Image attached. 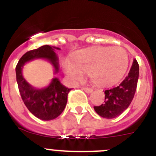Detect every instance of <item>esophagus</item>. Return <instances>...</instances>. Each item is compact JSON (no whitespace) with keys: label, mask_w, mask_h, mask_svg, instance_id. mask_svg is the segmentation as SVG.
I'll return each instance as SVG.
<instances>
[{"label":"esophagus","mask_w":156,"mask_h":156,"mask_svg":"<svg viewBox=\"0 0 156 156\" xmlns=\"http://www.w3.org/2000/svg\"><path fill=\"white\" fill-rule=\"evenodd\" d=\"M83 90H84L86 93H88V94H90V93H91V92H93V89H92V88L83 87Z\"/></svg>","instance_id":"34e87169"}]
</instances>
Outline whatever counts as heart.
<instances>
[{"label": "heart", "instance_id": "obj_1", "mask_svg": "<svg viewBox=\"0 0 156 156\" xmlns=\"http://www.w3.org/2000/svg\"><path fill=\"white\" fill-rule=\"evenodd\" d=\"M74 62L65 59V73L73 81L82 80L90 74L92 82L98 86H109L119 80L129 65V57L120 47H96L83 49L74 55Z\"/></svg>", "mask_w": 156, "mask_h": 156}]
</instances>
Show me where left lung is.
<instances>
[{
	"mask_svg": "<svg viewBox=\"0 0 156 156\" xmlns=\"http://www.w3.org/2000/svg\"><path fill=\"white\" fill-rule=\"evenodd\" d=\"M139 76V65L136 59L127 76L123 80L112 88L105 90L104 103L94 106L95 112L106 119H113L123 112L131 103L134 97Z\"/></svg>",
	"mask_w": 156,
	"mask_h": 156,
	"instance_id": "left-lung-1",
	"label": "left lung"
}]
</instances>
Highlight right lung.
Here are the masks:
<instances>
[{
	"label": "right lung",
	"instance_id": "right-lung-1",
	"mask_svg": "<svg viewBox=\"0 0 156 156\" xmlns=\"http://www.w3.org/2000/svg\"><path fill=\"white\" fill-rule=\"evenodd\" d=\"M54 48H58L44 45L23 55L16 68V80L19 93L25 105L33 115L42 120H51L61 115L67 103L69 92L71 89L60 83L58 78H53L47 87L36 89L23 78L22 69L25 63L36 58H45L50 62L58 72V59Z\"/></svg>",
	"mask_w": 156,
	"mask_h": 156
}]
</instances>
